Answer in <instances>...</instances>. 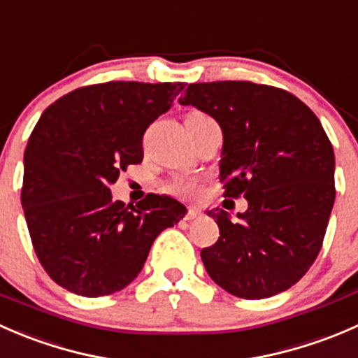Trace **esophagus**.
Wrapping results in <instances>:
<instances>
[{"label":"esophagus","instance_id":"1","mask_svg":"<svg viewBox=\"0 0 358 358\" xmlns=\"http://www.w3.org/2000/svg\"><path fill=\"white\" fill-rule=\"evenodd\" d=\"M199 215H201L199 209H197V208H190V209H189V213H187L185 218H187V220H196L197 216H199Z\"/></svg>","mask_w":358,"mask_h":358}]
</instances>
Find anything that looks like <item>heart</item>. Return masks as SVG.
<instances>
[{
	"label": "heart",
	"instance_id": "1",
	"mask_svg": "<svg viewBox=\"0 0 358 358\" xmlns=\"http://www.w3.org/2000/svg\"><path fill=\"white\" fill-rule=\"evenodd\" d=\"M168 190L175 196L180 197H190L197 192V183L189 178H175L168 185Z\"/></svg>",
	"mask_w": 358,
	"mask_h": 358
}]
</instances>
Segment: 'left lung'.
<instances>
[{
    "instance_id": "obj_1",
    "label": "left lung",
    "mask_w": 358,
    "mask_h": 358,
    "mask_svg": "<svg viewBox=\"0 0 358 358\" xmlns=\"http://www.w3.org/2000/svg\"><path fill=\"white\" fill-rule=\"evenodd\" d=\"M178 102L216 119L223 196L248 201L237 220L208 211L220 227L201 251L209 277L244 299L289 289L315 262L336 197L333 145L319 117L289 92L251 81L194 83Z\"/></svg>"
}]
</instances>
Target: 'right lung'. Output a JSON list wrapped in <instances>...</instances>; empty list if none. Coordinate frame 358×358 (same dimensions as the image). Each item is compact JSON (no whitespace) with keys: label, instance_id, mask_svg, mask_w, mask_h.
<instances>
[{"label":"right lung","instance_id":"right-lung-1","mask_svg":"<svg viewBox=\"0 0 358 358\" xmlns=\"http://www.w3.org/2000/svg\"><path fill=\"white\" fill-rule=\"evenodd\" d=\"M183 86H83L52 103L32 129L20 199L39 263L64 289L86 298L124 289L159 234L187 215L168 196L126 206L110 194L119 171L142 162L143 133Z\"/></svg>","mask_w":358,"mask_h":358}]
</instances>
